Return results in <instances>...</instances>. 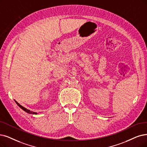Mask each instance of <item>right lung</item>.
<instances>
[{
    "mask_svg": "<svg viewBox=\"0 0 147 147\" xmlns=\"http://www.w3.org/2000/svg\"><path fill=\"white\" fill-rule=\"evenodd\" d=\"M16 102L17 103V105H19V107H20L22 110H23L24 111H25L26 112H27V113H29V114H35V115H36V114H37V113H36V112H33V111H31L29 110H28V109H27L25 108L24 107L22 106V105H20V104H19L18 102H16Z\"/></svg>",
    "mask_w": 147,
    "mask_h": 147,
    "instance_id": "1",
    "label": "right lung"
}]
</instances>
